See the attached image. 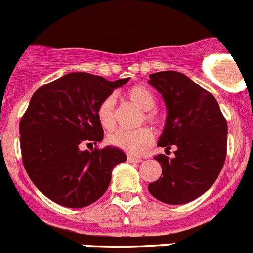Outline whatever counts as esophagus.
Instances as JSON below:
<instances>
[{
    "label": "esophagus",
    "mask_w": 253,
    "mask_h": 253,
    "mask_svg": "<svg viewBox=\"0 0 253 253\" xmlns=\"http://www.w3.org/2000/svg\"><path fill=\"white\" fill-rule=\"evenodd\" d=\"M127 161L132 162V164H137V162H141L142 160L140 157H134V156H127Z\"/></svg>",
    "instance_id": "1"
}]
</instances>
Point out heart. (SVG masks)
Segmentation results:
<instances>
[{"instance_id": "obj_1", "label": "heart", "mask_w": 253, "mask_h": 253, "mask_svg": "<svg viewBox=\"0 0 253 253\" xmlns=\"http://www.w3.org/2000/svg\"><path fill=\"white\" fill-rule=\"evenodd\" d=\"M126 97L129 102L141 111L143 116L141 117V124L151 125L153 128H161L164 125L162 116L155 110L157 106V98L151 89L145 86H134L126 92ZM97 120L101 126L106 129H111L116 125V98L113 94H108L100 101L96 110ZM107 141L111 146L125 152L138 155L143 152L152 143L153 134L150 128L142 127L136 131L116 129L107 136Z\"/></svg>"}]
</instances>
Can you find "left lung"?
Returning <instances> with one entry per match:
<instances>
[{"label":"left lung","mask_w":253,"mask_h":253,"mask_svg":"<svg viewBox=\"0 0 253 253\" xmlns=\"http://www.w3.org/2000/svg\"><path fill=\"white\" fill-rule=\"evenodd\" d=\"M150 84L162 94L167 107L166 125L157 145L176 147L174 157L155 156L162 177L148 185L155 198L183 205L206 192L217 180L227 152V121L216 98L176 71L150 75Z\"/></svg>","instance_id":"left-lung-1"}]
</instances>
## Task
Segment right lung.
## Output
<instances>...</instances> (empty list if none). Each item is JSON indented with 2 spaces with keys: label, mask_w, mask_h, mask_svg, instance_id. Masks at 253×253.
<instances>
[{
  "label": "right lung",
  "mask_w": 253,
  "mask_h": 253,
  "mask_svg": "<svg viewBox=\"0 0 253 253\" xmlns=\"http://www.w3.org/2000/svg\"><path fill=\"white\" fill-rule=\"evenodd\" d=\"M127 81L72 72L32 94L20 121L21 153L28 177L49 200L79 209L106 192L112 169L127 156L116 147L82 151L81 146L102 141L98 103Z\"/></svg>",
  "instance_id": "right-lung-1"
}]
</instances>
